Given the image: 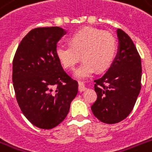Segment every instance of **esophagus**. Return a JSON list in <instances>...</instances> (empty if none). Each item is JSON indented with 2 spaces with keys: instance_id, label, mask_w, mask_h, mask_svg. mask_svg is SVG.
<instances>
[{
  "instance_id": "1",
  "label": "esophagus",
  "mask_w": 152,
  "mask_h": 152,
  "mask_svg": "<svg viewBox=\"0 0 152 152\" xmlns=\"http://www.w3.org/2000/svg\"><path fill=\"white\" fill-rule=\"evenodd\" d=\"M87 88H86V87L84 86V84H83V83H79V86H78V91H80V92H83V91H84L86 90Z\"/></svg>"
}]
</instances>
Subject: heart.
Wrapping results in <instances>:
<instances>
[{
  "label": "heart",
  "instance_id": "obj_1",
  "mask_svg": "<svg viewBox=\"0 0 152 152\" xmlns=\"http://www.w3.org/2000/svg\"><path fill=\"white\" fill-rule=\"evenodd\" d=\"M69 45L58 44L56 56L65 69H73L81 57L83 61L76 71L78 77L90 76L95 70L108 69L115 57L118 43L113 34L92 27H85L72 34Z\"/></svg>",
  "mask_w": 152,
  "mask_h": 152
}]
</instances>
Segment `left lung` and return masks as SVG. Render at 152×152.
<instances>
[{
	"label": "left lung",
	"mask_w": 152,
	"mask_h": 152,
	"mask_svg": "<svg viewBox=\"0 0 152 152\" xmlns=\"http://www.w3.org/2000/svg\"><path fill=\"white\" fill-rule=\"evenodd\" d=\"M119 52L103 76L95 80L97 100L93 114L106 124H116L132 112L141 89V58L129 35L118 29Z\"/></svg>",
	"instance_id": "obj_1"
}]
</instances>
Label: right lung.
I'll list each match as a JSON object with an SVG mask.
<instances>
[{
  "instance_id": "add662e5",
  "label": "right lung",
  "mask_w": 152,
  "mask_h": 152,
  "mask_svg": "<svg viewBox=\"0 0 152 152\" xmlns=\"http://www.w3.org/2000/svg\"><path fill=\"white\" fill-rule=\"evenodd\" d=\"M65 31L59 27L32 29L20 42L12 61L15 99L34 126L50 129L66 118L78 83L62 68L55 50Z\"/></svg>"
}]
</instances>
